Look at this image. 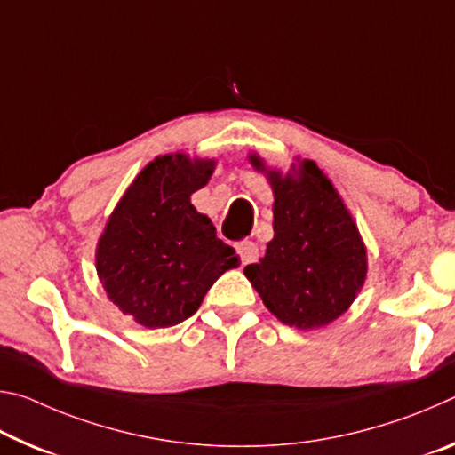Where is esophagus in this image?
<instances>
[{"mask_svg": "<svg viewBox=\"0 0 455 455\" xmlns=\"http://www.w3.org/2000/svg\"><path fill=\"white\" fill-rule=\"evenodd\" d=\"M236 251H238V255H241L243 265H251L259 259V246L252 241L236 243Z\"/></svg>", "mask_w": 455, "mask_h": 455, "instance_id": "esophagus-1", "label": "esophagus"}]
</instances>
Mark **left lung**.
I'll use <instances>...</instances> for the list:
<instances>
[{
    "instance_id": "1",
    "label": "left lung",
    "mask_w": 455,
    "mask_h": 455,
    "mask_svg": "<svg viewBox=\"0 0 455 455\" xmlns=\"http://www.w3.org/2000/svg\"><path fill=\"white\" fill-rule=\"evenodd\" d=\"M249 160L273 188L275 236L244 276L284 325L325 327L349 309L367 279L357 222L313 160L297 158L289 172L268 168L257 152Z\"/></svg>"
}]
</instances>
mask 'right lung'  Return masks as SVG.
I'll list each match as a JSON object with an SVG mask.
<instances>
[{
  "label": "right lung",
  "instance_id": "1",
  "mask_svg": "<svg viewBox=\"0 0 455 455\" xmlns=\"http://www.w3.org/2000/svg\"><path fill=\"white\" fill-rule=\"evenodd\" d=\"M212 158L163 154L138 172L96 244L106 295L138 325L164 329L195 315L214 281L241 265L190 203L211 180Z\"/></svg>",
  "mask_w": 455,
  "mask_h": 455
}]
</instances>
